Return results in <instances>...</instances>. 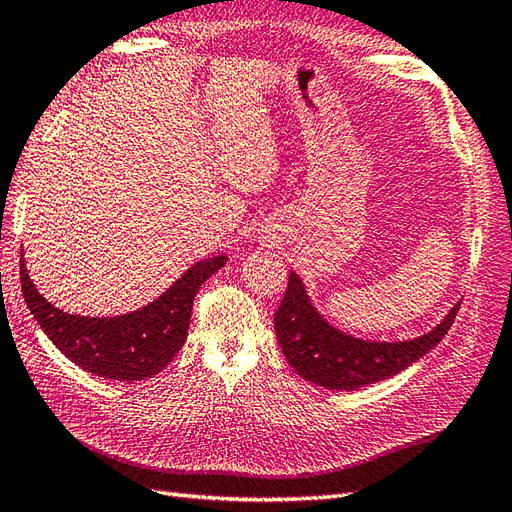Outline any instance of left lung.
Returning a JSON list of instances; mask_svg holds the SVG:
<instances>
[{"label": "left lung", "mask_w": 512, "mask_h": 512, "mask_svg": "<svg viewBox=\"0 0 512 512\" xmlns=\"http://www.w3.org/2000/svg\"><path fill=\"white\" fill-rule=\"evenodd\" d=\"M456 303L428 333L402 342H376L339 331L311 303L307 287L290 272L287 292L281 300L274 331L287 363L309 383L324 389L352 391L372 385L406 370L435 348L456 318Z\"/></svg>", "instance_id": "1"}]
</instances>
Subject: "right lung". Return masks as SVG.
<instances>
[{
	"mask_svg": "<svg viewBox=\"0 0 512 512\" xmlns=\"http://www.w3.org/2000/svg\"><path fill=\"white\" fill-rule=\"evenodd\" d=\"M227 264V255L196 261L153 303L121 316H75L38 294L21 255V290L34 320L82 370L112 381H144L162 372L186 344L199 287Z\"/></svg>",
	"mask_w": 512,
	"mask_h": 512,
	"instance_id": "obj_1",
	"label": "right lung"
}]
</instances>
